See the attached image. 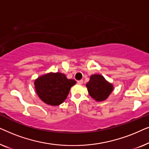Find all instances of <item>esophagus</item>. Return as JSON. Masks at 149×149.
Segmentation results:
<instances>
[{
  "label": "esophagus",
  "instance_id": "1",
  "mask_svg": "<svg viewBox=\"0 0 149 149\" xmlns=\"http://www.w3.org/2000/svg\"><path fill=\"white\" fill-rule=\"evenodd\" d=\"M83 80H79V81H77V83H78V84H79V85H81V84H83Z\"/></svg>",
  "mask_w": 149,
  "mask_h": 149
}]
</instances>
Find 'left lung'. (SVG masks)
Returning <instances> with one entry per match:
<instances>
[{
  "label": "left lung",
  "instance_id": "obj_1",
  "mask_svg": "<svg viewBox=\"0 0 149 149\" xmlns=\"http://www.w3.org/2000/svg\"><path fill=\"white\" fill-rule=\"evenodd\" d=\"M86 87L89 95L96 102L104 101L114 89L113 85L98 74L90 76V79L86 84Z\"/></svg>",
  "mask_w": 149,
  "mask_h": 149
}]
</instances>
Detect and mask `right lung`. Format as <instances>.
Instances as JSON below:
<instances>
[{
    "instance_id": "add662e5",
    "label": "right lung",
    "mask_w": 149,
    "mask_h": 149,
    "mask_svg": "<svg viewBox=\"0 0 149 149\" xmlns=\"http://www.w3.org/2000/svg\"><path fill=\"white\" fill-rule=\"evenodd\" d=\"M77 82L68 79L60 72H49L34 80L35 90L38 96L51 106H58L64 102L71 87Z\"/></svg>"
}]
</instances>
